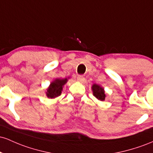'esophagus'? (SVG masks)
Here are the masks:
<instances>
[{
  "label": "esophagus",
  "mask_w": 153,
  "mask_h": 153,
  "mask_svg": "<svg viewBox=\"0 0 153 153\" xmlns=\"http://www.w3.org/2000/svg\"><path fill=\"white\" fill-rule=\"evenodd\" d=\"M77 80H78V82H83L84 80H85V78L83 76H82V75H79V76H78V78H77Z\"/></svg>",
  "instance_id": "34e87169"
}]
</instances>
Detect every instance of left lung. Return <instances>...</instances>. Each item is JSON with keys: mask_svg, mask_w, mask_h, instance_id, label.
<instances>
[{"mask_svg": "<svg viewBox=\"0 0 153 153\" xmlns=\"http://www.w3.org/2000/svg\"><path fill=\"white\" fill-rule=\"evenodd\" d=\"M91 89L93 91V95L96 99L101 101H104L105 98L106 97V95L105 94L104 88L103 87L98 85V84H94L91 87Z\"/></svg>", "mask_w": 153, "mask_h": 153, "instance_id": "obj_1", "label": "left lung"}]
</instances>
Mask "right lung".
<instances>
[{
  "mask_svg": "<svg viewBox=\"0 0 153 153\" xmlns=\"http://www.w3.org/2000/svg\"><path fill=\"white\" fill-rule=\"evenodd\" d=\"M68 78H56L50 82V85L47 88L45 92L48 99H55L62 94L63 86L68 82Z\"/></svg>",
  "mask_w": 153,
  "mask_h": 153,
  "instance_id": "obj_1",
  "label": "right lung"
}]
</instances>
